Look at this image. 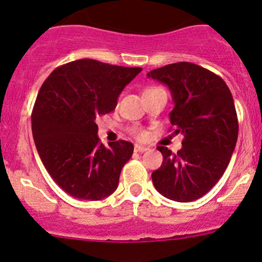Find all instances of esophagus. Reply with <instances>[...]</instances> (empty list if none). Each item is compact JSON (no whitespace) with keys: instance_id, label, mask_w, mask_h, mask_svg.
<instances>
[{"instance_id":"1","label":"esophagus","mask_w":262,"mask_h":262,"mask_svg":"<svg viewBox=\"0 0 262 262\" xmlns=\"http://www.w3.org/2000/svg\"><path fill=\"white\" fill-rule=\"evenodd\" d=\"M148 149H149V148L146 146H141V144H136V146H134V150H136V152H146Z\"/></svg>"}]
</instances>
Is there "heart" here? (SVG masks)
<instances>
[{"mask_svg":"<svg viewBox=\"0 0 262 262\" xmlns=\"http://www.w3.org/2000/svg\"><path fill=\"white\" fill-rule=\"evenodd\" d=\"M148 90H153V89H148ZM146 91H147V90H146ZM133 134L137 137V138H139V139H143L144 137H146V133H144L143 130H139V129H134Z\"/></svg>","mask_w":262,"mask_h":262,"instance_id":"1","label":"heart"}]
</instances>
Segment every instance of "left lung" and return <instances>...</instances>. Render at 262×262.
Segmentation results:
<instances>
[{
    "label": "left lung",
    "mask_w": 262,
    "mask_h": 262,
    "mask_svg": "<svg viewBox=\"0 0 262 262\" xmlns=\"http://www.w3.org/2000/svg\"><path fill=\"white\" fill-rule=\"evenodd\" d=\"M172 95L170 113L182 148L172 153L158 147L163 162L152 172L156 190L165 198L187 203L207 194L223 176L238 137L233 97L226 82L200 66L179 62L147 73Z\"/></svg>",
    "instance_id": "1"
}]
</instances>
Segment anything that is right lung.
Returning a JSON list of instances; mask_svg holds the SVG:
<instances>
[{"label": "right lung", "instance_id": "right-lung-1", "mask_svg": "<svg viewBox=\"0 0 262 262\" xmlns=\"http://www.w3.org/2000/svg\"><path fill=\"white\" fill-rule=\"evenodd\" d=\"M141 71L78 59L55 68L41 84L31 115L34 142L49 175L71 196L101 200L118 187L134 147L126 141L100 143L96 120L115 109Z\"/></svg>", "mask_w": 262, "mask_h": 262}]
</instances>
